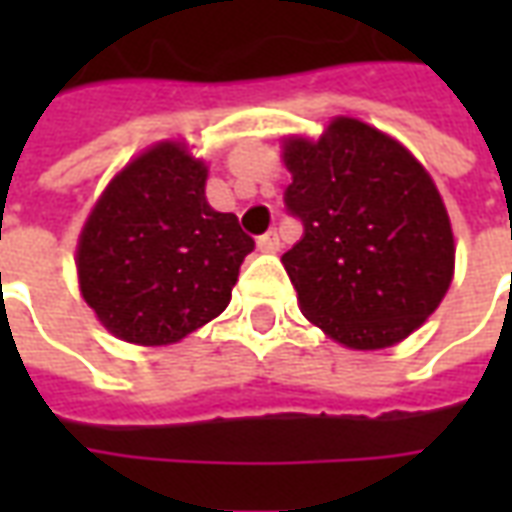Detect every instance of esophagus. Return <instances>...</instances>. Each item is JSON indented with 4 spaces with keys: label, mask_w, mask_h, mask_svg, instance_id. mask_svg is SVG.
<instances>
[{
    "label": "esophagus",
    "mask_w": 512,
    "mask_h": 512,
    "mask_svg": "<svg viewBox=\"0 0 512 512\" xmlns=\"http://www.w3.org/2000/svg\"><path fill=\"white\" fill-rule=\"evenodd\" d=\"M257 249H260V252H277L279 249L277 230H268V233L260 235V238H257Z\"/></svg>",
    "instance_id": "1"
}]
</instances>
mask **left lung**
Instances as JSON below:
<instances>
[{
	"label": "left lung",
	"instance_id": "obj_1",
	"mask_svg": "<svg viewBox=\"0 0 512 512\" xmlns=\"http://www.w3.org/2000/svg\"><path fill=\"white\" fill-rule=\"evenodd\" d=\"M285 211L304 227L282 255L301 312L337 343H400L439 307L455 246L444 202L406 147L351 117L285 142Z\"/></svg>",
	"mask_w": 512,
	"mask_h": 512
}]
</instances>
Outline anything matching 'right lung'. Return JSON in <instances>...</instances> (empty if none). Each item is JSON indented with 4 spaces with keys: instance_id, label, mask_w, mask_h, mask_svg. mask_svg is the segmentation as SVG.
<instances>
[{
    "instance_id": "1",
    "label": "right lung",
    "mask_w": 512,
    "mask_h": 512,
    "mask_svg": "<svg viewBox=\"0 0 512 512\" xmlns=\"http://www.w3.org/2000/svg\"><path fill=\"white\" fill-rule=\"evenodd\" d=\"M208 169L175 142L134 158L90 213L76 268L84 301L126 343L167 345L230 304L255 249L205 200Z\"/></svg>"
}]
</instances>
